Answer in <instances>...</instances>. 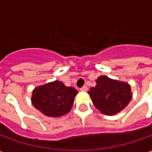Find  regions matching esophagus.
<instances>
[{
    "label": "esophagus",
    "mask_w": 152,
    "mask_h": 152,
    "mask_svg": "<svg viewBox=\"0 0 152 152\" xmlns=\"http://www.w3.org/2000/svg\"><path fill=\"white\" fill-rule=\"evenodd\" d=\"M88 90V87L86 86H83L82 88H80V91H83V92H86Z\"/></svg>",
    "instance_id": "34e87169"
}]
</instances>
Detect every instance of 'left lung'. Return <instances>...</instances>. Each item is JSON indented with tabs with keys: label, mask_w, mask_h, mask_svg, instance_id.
I'll return each instance as SVG.
<instances>
[{
	"label": "left lung",
	"mask_w": 152,
	"mask_h": 152,
	"mask_svg": "<svg viewBox=\"0 0 152 152\" xmlns=\"http://www.w3.org/2000/svg\"><path fill=\"white\" fill-rule=\"evenodd\" d=\"M97 85L89 89V94L94 105L105 115H115L122 111L132 99L129 84L99 76Z\"/></svg>",
	"instance_id": "8db88e82"
}]
</instances>
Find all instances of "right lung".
Segmentation results:
<instances>
[{
	"label": "right lung",
	"mask_w": 152,
	"mask_h": 152,
	"mask_svg": "<svg viewBox=\"0 0 152 152\" xmlns=\"http://www.w3.org/2000/svg\"><path fill=\"white\" fill-rule=\"evenodd\" d=\"M77 90L55 80L33 90L31 102L36 108L50 117H58L72 109Z\"/></svg>",
	"instance_id": "1"
}]
</instances>
